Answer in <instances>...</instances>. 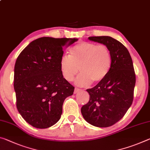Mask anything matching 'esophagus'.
I'll return each mask as SVG.
<instances>
[{
	"mask_svg": "<svg viewBox=\"0 0 150 150\" xmlns=\"http://www.w3.org/2000/svg\"><path fill=\"white\" fill-rule=\"evenodd\" d=\"M81 91V89H79V88H75V91H74V93H77L78 92H79Z\"/></svg>",
	"mask_w": 150,
	"mask_h": 150,
	"instance_id": "1",
	"label": "esophagus"
}]
</instances>
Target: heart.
<instances>
[{
	"instance_id": "obj_1",
	"label": "heart",
	"mask_w": 150,
	"mask_h": 150,
	"mask_svg": "<svg viewBox=\"0 0 150 150\" xmlns=\"http://www.w3.org/2000/svg\"><path fill=\"white\" fill-rule=\"evenodd\" d=\"M111 63V52L105 45L81 42L71 49L70 57H61L60 69L67 81H72L80 70L81 74L76 80V84L87 86L91 82L97 84L105 79Z\"/></svg>"
}]
</instances>
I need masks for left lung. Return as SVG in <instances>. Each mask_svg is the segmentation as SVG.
Returning <instances> with one entry per match:
<instances>
[{
    "instance_id": "obj_1",
    "label": "left lung",
    "mask_w": 150,
    "mask_h": 150,
    "mask_svg": "<svg viewBox=\"0 0 150 150\" xmlns=\"http://www.w3.org/2000/svg\"><path fill=\"white\" fill-rule=\"evenodd\" d=\"M89 39L108 47L112 63L105 79L87 89L89 100L81 110L90 124L107 127L119 122L132 105L135 73L129 51L122 42L108 36L89 37Z\"/></svg>"
}]
</instances>
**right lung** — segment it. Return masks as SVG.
<instances>
[{
	"mask_svg": "<svg viewBox=\"0 0 150 150\" xmlns=\"http://www.w3.org/2000/svg\"><path fill=\"white\" fill-rule=\"evenodd\" d=\"M77 39L41 37L32 41L16 59L14 88L16 108L26 122L44 129L60 120L63 104L75 87L60 69L63 49Z\"/></svg>",
	"mask_w": 150,
	"mask_h": 150,
	"instance_id": "add662e5",
	"label": "right lung"
}]
</instances>
